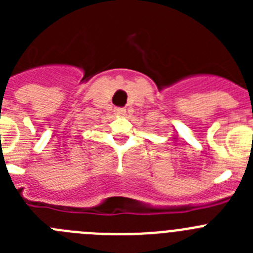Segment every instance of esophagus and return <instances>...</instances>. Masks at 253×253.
Instances as JSON below:
<instances>
[{"instance_id": "esophagus-1", "label": "esophagus", "mask_w": 253, "mask_h": 253, "mask_svg": "<svg viewBox=\"0 0 253 253\" xmlns=\"http://www.w3.org/2000/svg\"><path fill=\"white\" fill-rule=\"evenodd\" d=\"M115 114H116V115H119V116L124 115L125 109H123V107H118V109H115Z\"/></svg>"}]
</instances>
